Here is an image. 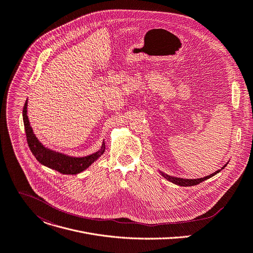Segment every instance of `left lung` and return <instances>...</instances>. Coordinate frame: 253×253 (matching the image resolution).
<instances>
[{
    "mask_svg": "<svg viewBox=\"0 0 253 253\" xmlns=\"http://www.w3.org/2000/svg\"><path fill=\"white\" fill-rule=\"evenodd\" d=\"M226 166H227V164H226V165H225L221 169H223ZM221 169H218L216 172H214V173H212V174H210V175H207V176H205V177H201V178H195V179H188V178L173 177V176L168 175V174H166V173H164V172H160V173H162V175H163L164 177H166L168 180H169V181H171V182L175 183V185H178V186H181V187H191V186L199 185L200 182H202V181H204V180H206V179H208V178H210V177L214 176V175H215V174H217L219 171H221Z\"/></svg>",
    "mask_w": 253,
    "mask_h": 253,
    "instance_id": "obj_1",
    "label": "left lung"
}]
</instances>
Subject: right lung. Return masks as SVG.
Returning a JSON list of instances; mask_svg holds the SVG:
<instances>
[{
	"instance_id": "add662e5",
	"label": "right lung",
	"mask_w": 253,
	"mask_h": 253,
	"mask_svg": "<svg viewBox=\"0 0 253 253\" xmlns=\"http://www.w3.org/2000/svg\"><path fill=\"white\" fill-rule=\"evenodd\" d=\"M23 121H24L28 146L33 155L41 165L52 169L62 174H77L84 171L91 164L95 163L105 151V143H103L101 150L96 153L84 157H72L44 147L36 138L30 126L27 117V102L25 103L24 108H23Z\"/></svg>"
}]
</instances>
